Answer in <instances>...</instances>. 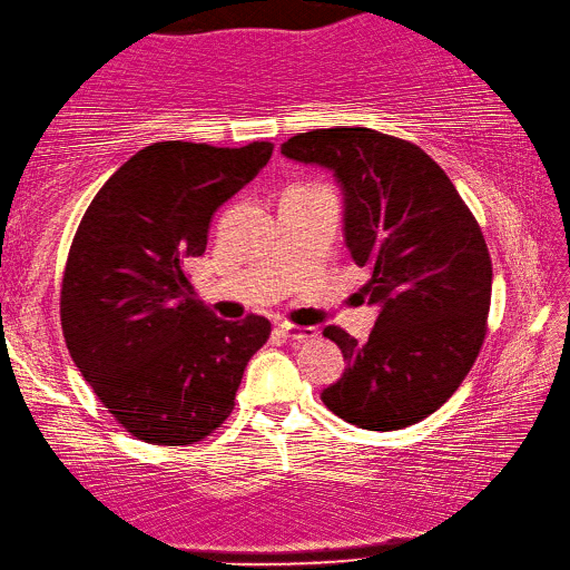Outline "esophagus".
Returning <instances> with one entry per match:
<instances>
[{"instance_id":"34e87169","label":"esophagus","mask_w":570,"mask_h":570,"mask_svg":"<svg viewBox=\"0 0 570 570\" xmlns=\"http://www.w3.org/2000/svg\"><path fill=\"white\" fill-rule=\"evenodd\" d=\"M277 332H281L289 342H307V340H315L320 334L317 327H299V324H289V322L277 324Z\"/></svg>"}]
</instances>
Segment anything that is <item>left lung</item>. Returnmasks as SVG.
Here are the masks:
<instances>
[{
	"label": "left lung",
	"instance_id": "8db88e82",
	"mask_svg": "<svg viewBox=\"0 0 570 570\" xmlns=\"http://www.w3.org/2000/svg\"><path fill=\"white\" fill-rule=\"evenodd\" d=\"M281 153L330 169L344 194V240L366 265L379 317L366 344L330 324L346 368L327 409L366 431H399L435 413L480 354L492 261L480 224L421 147L368 127L299 132Z\"/></svg>",
	"mask_w": 570,
	"mask_h": 570
}]
</instances>
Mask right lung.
I'll use <instances>...</instances> for the list:
<instances>
[{
	"instance_id": "obj_1",
	"label": "right lung",
	"mask_w": 570,
	"mask_h": 570,
	"mask_svg": "<svg viewBox=\"0 0 570 570\" xmlns=\"http://www.w3.org/2000/svg\"><path fill=\"white\" fill-rule=\"evenodd\" d=\"M273 155L271 142H155L102 184L68 253L61 327L80 374L127 433L194 445L234 411L271 322L214 317L187 277L216 208Z\"/></svg>"
}]
</instances>
